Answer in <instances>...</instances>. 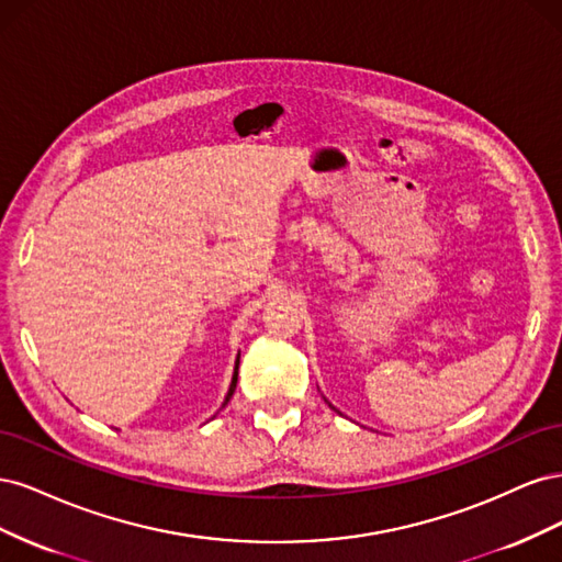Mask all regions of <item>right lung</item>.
<instances>
[{"instance_id":"right-lung-1","label":"right lung","mask_w":562,"mask_h":562,"mask_svg":"<svg viewBox=\"0 0 562 562\" xmlns=\"http://www.w3.org/2000/svg\"><path fill=\"white\" fill-rule=\"evenodd\" d=\"M236 375H239V359H236V368H234V378H232V386H229V394H227L225 403H229V398H232V394H234V389H236Z\"/></svg>"}]
</instances>
